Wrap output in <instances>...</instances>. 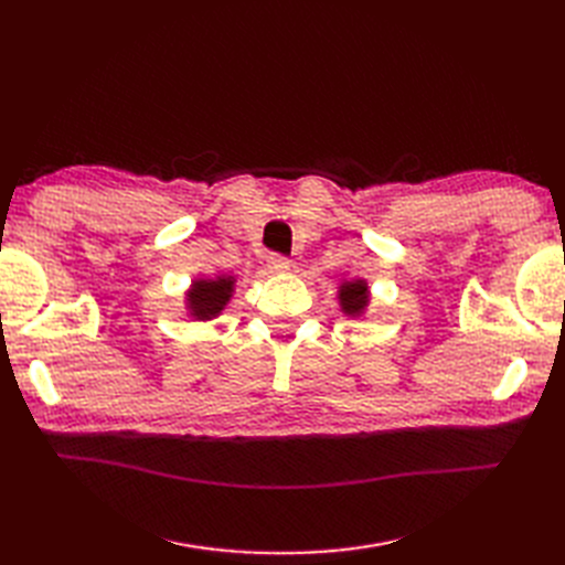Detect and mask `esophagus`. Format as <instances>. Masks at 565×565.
<instances>
[{"mask_svg": "<svg viewBox=\"0 0 565 565\" xmlns=\"http://www.w3.org/2000/svg\"><path fill=\"white\" fill-rule=\"evenodd\" d=\"M289 266H292V262H289L287 256H282V254H270L268 256V270L270 273H287Z\"/></svg>", "mask_w": 565, "mask_h": 565, "instance_id": "34e87169", "label": "esophagus"}]
</instances>
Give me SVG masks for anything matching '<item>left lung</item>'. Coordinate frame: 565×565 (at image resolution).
<instances>
[{
    "mask_svg": "<svg viewBox=\"0 0 565 565\" xmlns=\"http://www.w3.org/2000/svg\"><path fill=\"white\" fill-rule=\"evenodd\" d=\"M370 303V289L365 280H347L339 287V306L351 318L363 316Z\"/></svg>",
    "mask_w": 565,
    "mask_h": 565,
    "instance_id": "8db88e82",
    "label": "left lung"
}]
</instances>
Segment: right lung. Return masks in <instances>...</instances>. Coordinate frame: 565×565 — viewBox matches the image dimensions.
I'll use <instances>...</instances> for the list:
<instances>
[{
	"mask_svg": "<svg viewBox=\"0 0 565 565\" xmlns=\"http://www.w3.org/2000/svg\"><path fill=\"white\" fill-rule=\"evenodd\" d=\"M233 276H218L214 280H195L185 292V309L195 320H212L226 309L233 295Z\"/></svg>",
	"mask_w": 565,
	"mask_h": 565,
	"instance_id": "add662e5",
	"label": "right lung"
}]
</instances>
